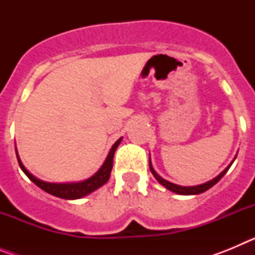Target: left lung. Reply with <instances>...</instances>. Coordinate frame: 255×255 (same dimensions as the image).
Returning a JSON list of instances; mask_svg holds the SVG:
<instances>
[{
	"instance_id": "obj_1",
	"label": "left lung",
	"mask_w": 255,
	"mask_h": 255,
	"mask_svg": "<svg viewBox=\"0 0 255 255\" xmlns=\"http://www.w3.org/2000/svg\"><path fill=\"white\" fill-rule=\"evenodd\" d=\"M235 158H236V155H235ZM235 158L233 159V162L227 166L226 168H225L222 172L218 175V176H216L215 179H212L209 180V181L204 182V184H200V185H195V186H181V185H176V184H173V182H170L167 181V180H164L163 177H161L158 175V173L155 172V170L153 168L152 166V162H150V157H149V170L150 172L153 173V176L155 177V180L161 184V185H163L164 188L168 189V190H171L172 193H176V194H180V195H197V194H200V193H204V191H207L208 189H211L212 186L216 185L218 181H220L222 177H224L225 173L229 171V168L231 167V164L234 163V161H235Z\"/></svg>"
}]
</instances>
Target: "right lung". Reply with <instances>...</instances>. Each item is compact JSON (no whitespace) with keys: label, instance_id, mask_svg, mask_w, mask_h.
Listing matches in <instances>:
<instances>
[{"label":"right lung","instance_id":"add662e5","mask_svg":"<svg viewBox=\"0 0 255 255\" xmlns=\"http://www.w3.org/2000/svg\"><path fill=\"white\" fill-rule=\"evenodd\" d=\"M121 140H123V138L119 139V140L112 145V148L110 149V152H108L107 158L105 159V162H103V164L101 166L100 170L97 171L93 176L79 182H62V184H58V182H47L43 181V180L38 179V177H35L33 173H30L26 170L25 166L22 164L21 159H20L16 148H15V150H16V157L20 168H21L22 172L25 173L26 176L30 179V181L34 182L38 188H40L42 190L48 193V194L55 195V197L57 198H62V199L71 200L79 199V198H83L85 197V195L91 194V193H93L97 189H100L101 186H103L106 182L108 181L110 175H111L112 166H114L115 152H116L117 147H119V144L121 143Z\"/></svg>","mask_w":255,"mask_h":255}]
</instances>
